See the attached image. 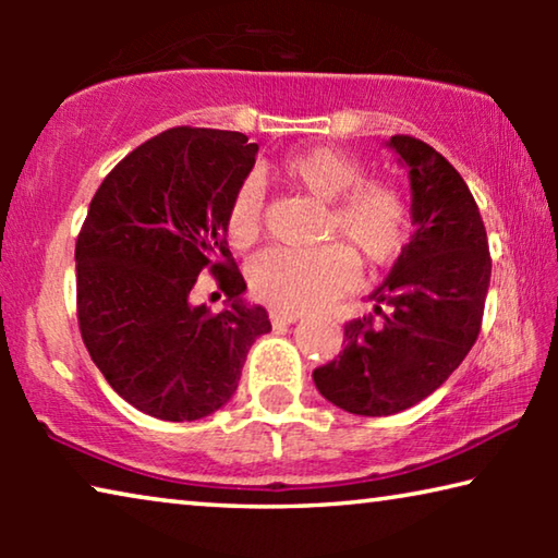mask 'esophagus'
I'll return each instance as SVG.
<instances>
[{
	"mask_svg": "<svg viewBox=\"0 0 558 558\" xmlns=\"http://www.w3.org/2000/svg\"><path fill=\"white\" fill-rule=\"evenodd\" d=\"M302 315L300 313H290V310H270V323L272 327H286V325H292L298 323Z\"/></svg>",
	"mask_w": 558,
	"mask_h": 558,
	"instance_id": "1",
	"label": "esophagus"
}]
</instances>
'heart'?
<instances>
[{
	"instance_id": "obj_1",
	"label": "heart",
	"mask_w": 558,
	"mask_h": 558,
	"mask_svg": "<svg viewBox=\"0 0 558 558\" xmlns=\"http://www.w3.org/2000/svg\"><path fill=\"white\" fill-rule=\"evenodd\" d=\"M280 174L292 186L329 204L327 235H344L366 266L393 260L409 241L411 214L403 192L384 179H364V165L356 157L332 147H313L288 157ZM260 226L263 189L251 177L231 196L226 235L233 245H248L258 239ZM248 276L263 302L305 313L352 286L356 256L339 241L310 251L268 248L253 258Z\"/></svg>"
}]
</instances>
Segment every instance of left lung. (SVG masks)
<instances>
[{
	"label": "left lung",
	"mask_w": 558,
	"mask_h": 558,
	"mask_svg": "<svg viewBox=\"0 0 558 558\" xmlns=\"http://www.w3.org/2000/svg\"><path fill=\"white\" fill-rule=\"evenodd\" d=\"M389 147L411 179L415 231L369 300L373 315L344 325V349L317 366V391L356 415H391L426 399L475 344L489 288V245L465 179L411 135Z\"/></svg>",
	"instance_id": "obj_1"
}]
</instances>
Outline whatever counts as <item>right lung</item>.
I'll return each instance as SVG.
<instances>
[{"instance_id": "1", "label": "right lung", "mask_w": 558, "mask_h": 558, "mask_svg": "<svg viewBox=\"0 0 558 558\" xmlns=\"http://www.w3.org/2000/svg\"><path fill=\"white\" fill-rule=\"evenodd\" d=\"M256 155L243 132H159L102 179L75 241L83 344L116 393L155 418L219 411L251 344L270 332L266 307L243 300L226 241V211ZM202 269L227 292L221 314L187 302Z\"/></svg>"}]
</instances>
